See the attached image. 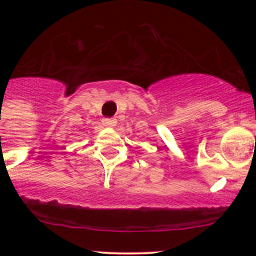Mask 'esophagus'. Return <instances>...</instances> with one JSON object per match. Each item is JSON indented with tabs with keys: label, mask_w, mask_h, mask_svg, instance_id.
I'll list each match as a JSON object with an SVG mask.
<instances>
[{
	"label": "esophagus",
	"mask_w": 256,
	"mask_h": 256,
	"mask_svg": "<svg viewBox=\"0 0 256 256\" xmlns=\"http://www.w3.org/2000/svg\"><path fill=\"white\" fill-rule=\"evenodd\" d=\"M102 122L105 128H115L116 124H118V121H116V118H102Z\"/></svg>",
	"instance_id": "34e87169"
}]
</instances>
